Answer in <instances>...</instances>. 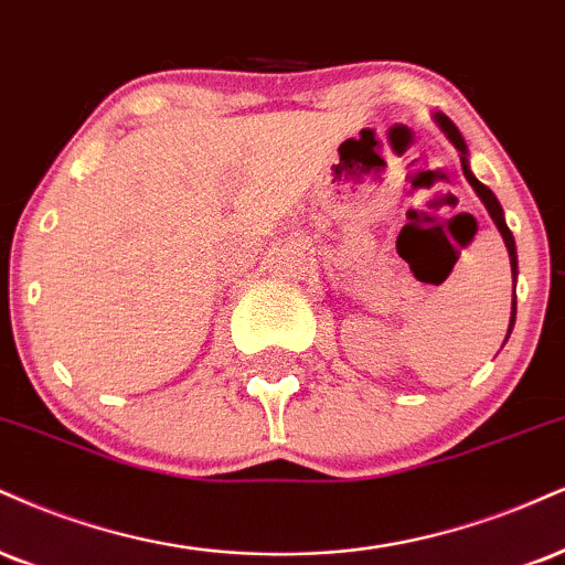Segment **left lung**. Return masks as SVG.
<instances>
[{"label":"left lung","mask_w":565,"mask_h":565,"mask_svg":"<svg viewBox=\"0 0 565 565\" xmlns=\"http://www.w3.org/2000/svg\"><path fill=\"white\" fill-rule=\"evenodd\" d=\"M437 120H439L441 131L447 134V139H450L452 145L460 149V162H463V173H466L468 183H471V186H473V192H477V194L481 196V202H484V205H487L489 215H492V221L498 223V228H500L502 239H505L508 255H511V270H513V281H515V274H519V260H515V242H513V234H511V228H508L505 217H502V207H500L498 196H494V194H492V189L484 186V183H481V181L477 179V175H473L471 171H468V160H466V141H463V136H460L458 128H455L452 120H450V118H445V115H437ZM513 321H515V289H513V312H511V329H513ZM511 329H508V337H511ZM508 337H505V339H508Z\"/></svg>","instance_id":"8db88e82"}]
</instances>
